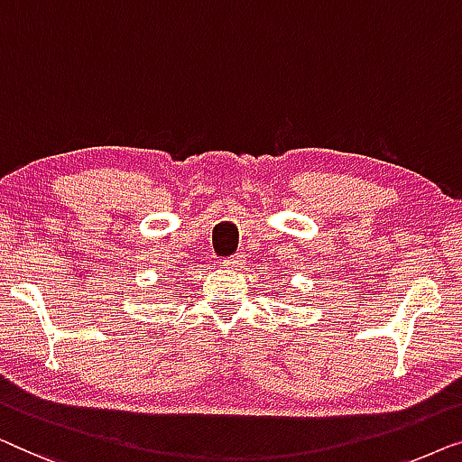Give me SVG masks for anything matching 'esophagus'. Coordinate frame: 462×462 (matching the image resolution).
Instances as JSON below:
<instances>
[{
    "label": "esophagus",
    "mask_w": 462,
    "mask_h": 462,
    "mask_svg": "<svg viewBox=\"0 0 462 462\" xmlns=\"http://www.w3.org/2000/svg\"><path fill=\"white\" fill-rule=\"evenodd\" d=\"M243 255H232V257H228V259H224V268H240V265H243Z\"/></svg>",
    "instance_id": "1"
}]
</instances>
